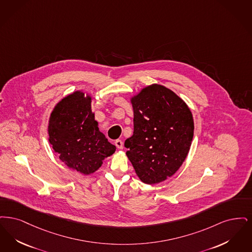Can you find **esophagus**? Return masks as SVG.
<instances>
[{
  "label": "esophagus",
  "instance_id": "obj_1",
  "mask_svg": "<svg viewBox=\"0 0 252 252\" xmlns=\"http://www.w3.org/2000/svg\"><path fill=\"white\" fill-rule=\"evenodd\" d=\"M115 145L117 146V148H118L119 150H122V149H123V142L121 141V139L116 140V141H115Z\"/></svg>",
  "mask_w": 252,
  "mask_h": 252
}]
</instances>
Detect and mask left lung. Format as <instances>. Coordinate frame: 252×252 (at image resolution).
<instances>
[{
    "label": "left lung",
    "mask_w": 252,
    "mask_h": 252,
    "mask_svg": "<svg viewBox=\"0 0 252 252\" xmlns=\"http://www.w3.org/2000/svg\"><path fill=\"white\" fill-rule=\"evenodd\" d=\"M130 100L133 134L125 141L126 155L141 182L159 184L175 174L189 153L192 112L175 92L158 84L143 88Z\"/></svg>",
    "instance_id": "1"
}]
</instances>
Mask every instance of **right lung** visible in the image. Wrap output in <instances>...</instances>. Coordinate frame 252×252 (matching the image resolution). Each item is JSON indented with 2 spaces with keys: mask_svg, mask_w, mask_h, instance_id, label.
Segmentation results:
<instances>
[{
  "mask_svg": "<svg viewBox=\"0 0 252 252\" xmlns=\"http://www.w3.org/2000/svg\"><path fill=\"white\" fill-rule=\"evenodd\" d=\"M91 100V94L83 90L68 94L56 103L48 124L49 142L55 154L84 175L97 171L116 152V146L98 129Z\"/></svg>",
  "mask_w": 252,
  "mask_h": 252,
  "instance_id": "1",
  "label": "right lung"
}]
</instances>
